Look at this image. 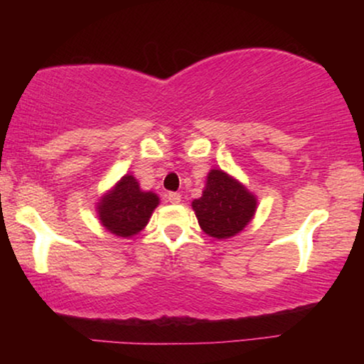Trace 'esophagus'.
<instances>
[{"instance_id": "34e87169", "label": "esophagus", "mask_w": 364, "mask_h": 364, "mask_svg": "<svg viewBox=\"0 0 364 364\" xmlns=\"http://www.w3.org/2000/svg\"><path fill=\"white\" fill-rule=\"evenodd\" d=\"M181 198L182 197H181V193H178V192H171L167 196V200L171 203H181Z\"/></svg>"}]
</instances>
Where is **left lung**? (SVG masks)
<instances>
[{
	"instance_id": "left-lung-1",
	"label": "left lung",
	"mask_w": 364,
	"mask_h": 364,
	"mask_svg": "<svg viewBox=\"0 0 364 364\" xmlns=\"http://www.w3.org/2000/svg\"><path fill=\"white\" fill-rule=\"evenodd\" d=\"M257 205L255 193L222 168H210L202 197L192 202L198 225L217 240L240 233L255 217Z\"/></svg>"
}]
</instances>
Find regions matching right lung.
<instances>
[{
  "mask_svg": "<svg viewBox=\"0 0 364 364\" xmlns=\"http://www.w3.org/2000/svg\"><path fill=\"white\" fill-rule=\"evenodd\" d=\"M159 202L157 193L142 191L132 173L119 178L114 187L99 198L96 212L101 225L112 235L131 238L144 230Z\"/></svg>",
  "mask_w": 364,
  "mask_h": 364,
  "instance_id": "obj_1",
  "label": "right lung"
}]
</instances>
